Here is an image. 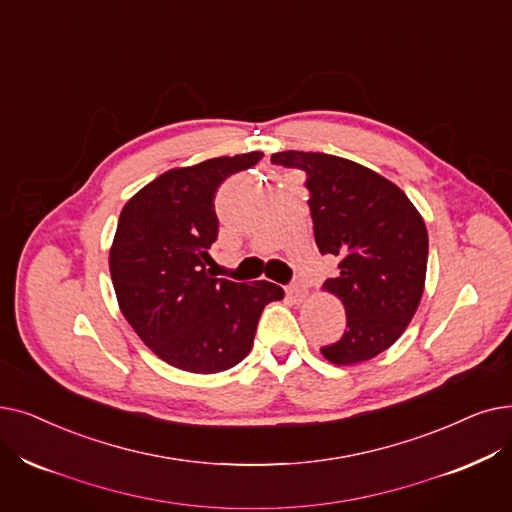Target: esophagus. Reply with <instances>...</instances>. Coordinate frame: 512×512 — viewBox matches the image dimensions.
Returning a JSON list of instances; mask_svg holds the SVG:
<instances>
[{
    "mask_svg": "<svg viewBox=\"0 0 512 512\" xmlns=\"http://www.w3.org/2000/svg\"><path fill=\"white\" fill-rule=\"evenodd\" d=\"M286 295L291 297L295 303H301L307 297V288L303 284H291V286H286Z\"/></svg>",
    "mask_w": 512,
    "mask_h": 512,
    "instance_id": "esophagus-1",
    "label": "esophagus"
}]
</instances>
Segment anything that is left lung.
Returning a JSON list of instances; mask_svg holds the SVG:
<instances>
[{
	"instance_id": "left-lung-1",
	"label": "left lung",
	"mask_w": 512,
	"mask_h": 512,
	"mask_svg": "<svg viewBox=\"0 0 512 512\" xmlns=\"http://www.w3.org/2000/svg\"><path fill=\"white\" fill-rule=\"evenodd\" d=\"M272 163L307 175L316 244L339 261L324 288L341 299L347 328L322 355L339 366L372 360L402 337L425 291V221L393 182L353 161L284 150Z\"/></svg>"
}]
</instances>
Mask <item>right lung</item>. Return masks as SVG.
<instances>
[{
    "instance_id": "right-lung-1",
    "label": "right lung",
    "mask_w": 512,
    "mask_h": 512,
    "mask_svg": "<svg viewBox=\"0 0 512 512\" xmlns=\"http://www.w3.org/2000/svg\"><path fill=\"white\" fill-rule=\"evenodd\" d=\"M263 152L171 169L129 198L110 247L119 307L138 337L167 364L213 374L247 358L263 307L280 301L278 284L211 278L217 240L215 194Z\"/></svg>"
}]
</instances>
